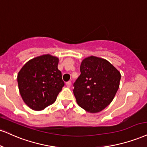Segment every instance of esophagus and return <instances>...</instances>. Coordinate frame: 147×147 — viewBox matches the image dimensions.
Here are the masks:
<instances>
[{
	"label": "esophagus",
	"instance_id": "obj_1",
	"mask_svg": "<svg viewBox=\"0 0 147 147\" xmlns=\"http://www.w3.org/2000/svg\"><path fill=\"white\" fill-rule=\"evenodd\" d=\"M66 86L68 88H70V86H71V82H70V81H68V82H66Z\"/></svg>",
	"mask_w": 147,
	"mask_h": 147
}]
</instances>
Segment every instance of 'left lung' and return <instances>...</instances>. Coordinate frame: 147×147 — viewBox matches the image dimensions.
Here are the masks:
<instances>
[{
    "label": "left lung",
    "instance_id": "1",
    "mask_svg": "<svg viewBox=\"0 0 147 147\" xmlns=\"http://www.w3.org/2000/svg\"><path fill=\"white\" fill-rule=\"evenodd\" d=\"M80 71L73 84L77 104L88 112H99L114 99L121 73L108 61L94 56L83 60Z\"/></svg>",
    "mask_w": 147,
    "mask_h": 147
}]
</instances>
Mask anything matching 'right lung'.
Returning a JSON list of instances; mask_svg holds the SVG:
<instances>
[{
	"instance_id": "add662e5",
	"label": "right lung",
	"mask_w": 147,
	"mask_h": 147,
	"mask_svg": "<svg viewBox=\"0 0 147 147\" xmlns=\"http://www.w3.org/2000/svg\"><path fill=\"white\" fill-rule=\"evenodd\" d=\"M58 62L56 57L45 55L29 60L18 72L20 95L33 110H42L52 105L64 86Z\"/></svg>"
}]
</instances>
